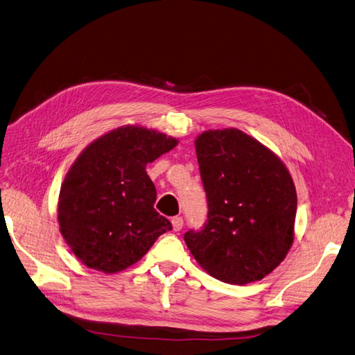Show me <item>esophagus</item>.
Returning <instances> with one entry per match:
<instances>
[{
    "label": "esophagus",
    "mask_w": 355,
    "mask_h": 355,
    "mask_svg": "<svg viewBox=\"0 0 355 355\" xmlns=\"http://www.w3.org/2000/svg\"><path fill=\"white\" fill-rule=\"evenodd\" d=\"M171 226H173V230H175V232L182 230V227H184L182 217H173L171 218Z\"/></svg>",
    "instance_id": "1"
}]
</instances>
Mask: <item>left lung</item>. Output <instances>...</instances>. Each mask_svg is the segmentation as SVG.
<instances>
[{
    "label": "left lung",
    "instance_id": "1",
    "mask_svg": "<svg viewBox=\"0 0 355 355\" xmlns=\"http://www.w3.org/2000/svg\"><path fill=\"white\" fill-rule=\"evenodd\" d=\"M207 197V223L185 243L203 270L230 284L262 280L293 243L297 191L288 167L271 149L236 128L196 138Z\"/></svg>",
    "mask_w": 355,
    "mask_h": 355
}]
</instances>
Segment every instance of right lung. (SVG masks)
<instances>
[{"label": "right lung", "mask_w": 355, "mask_h": 355, "mask_svg": "<svg viewBox=\"0 0 355 355\" xmlns=\"http://www.w3.org/2000/svg\"><path fill=\"white\" fill-rule=\"evenodd\" d=\"M178 143L155 129L125 125L78 155L60 188L57 218L66 244L85 266L123 271L171 230L153 207L157 189L146 166Z\"/></svg>", "instance_id": "add662e5"}]
</instances>
